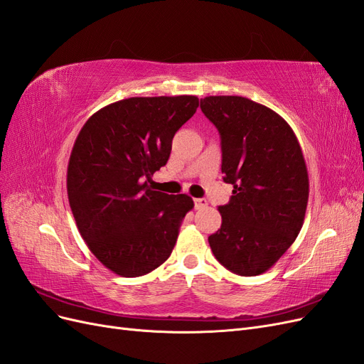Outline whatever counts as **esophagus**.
Instances as JSON below:
<instances>
[{"mask_svg":"<svg viewBox=\"0 0 364 364\" xmlns=\"http://www.w3.org/2000/svg\"><path fill=\"white\" fill-rule=\"evenodd\" d=\"M208 206L206 199H194V208L196 209H205Z\"/></svg>","mask_w":364,"mask_h":364,"instance_id":"esophagus-1","label":"esophagus"}]
</instances>
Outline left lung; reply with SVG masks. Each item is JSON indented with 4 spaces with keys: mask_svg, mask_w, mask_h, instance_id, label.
<instances>
[{
    "mask_svg": "<svg viewBox=\"0 0 364 364\" xmlns=\"http://www.w3.org/2000/svg\"><path fill=\"white\" fill-rule=\"evenodd\" d=\"M222 139L223 181L232 197L218 206L222 226L208 241L217 261L241 277L269 270L304 225L308 171L293 129L267 106L238 95L200 100Z\"/></svg>",
    "mask_w": 364,
    "mask_h": 364,
    "instance_id": "1",
    "label": "left lung"
}]
</instances>
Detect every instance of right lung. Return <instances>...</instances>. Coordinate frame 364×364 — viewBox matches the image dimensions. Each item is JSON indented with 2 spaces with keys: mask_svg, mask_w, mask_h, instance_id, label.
<instances>
[{
  "mask_svg": "<svg viewBox=\"0 0 364 364\" xmlns=\"http://www.w3.org/2000/svg\"><path fill=\"white\" fill-rule=\"evenodd\" d=\"M199 107L196 95L130 97L83 124L68 162L67 191L85 243L105 267L142 277L171 255L194 202L151 188L171 141Z\"/></svg>",
  "mask_w": 364,
  "mask_h": 364,
  "instance_id": "add662e5",
  "label": "right lung"
}]
</instances>
